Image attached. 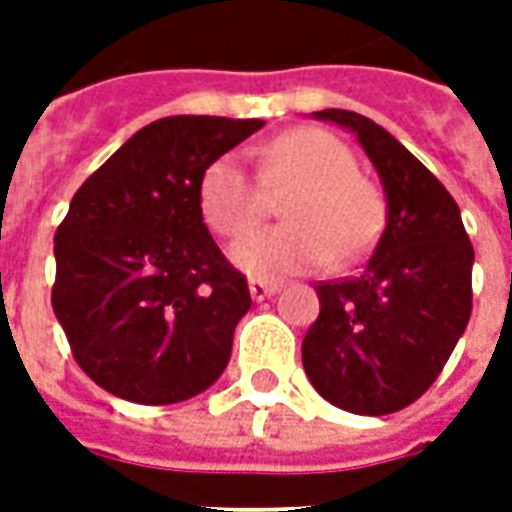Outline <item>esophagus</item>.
I'll return each mask as SVG.
<instances>
[{
  "mask_svg": "<svg viewBox=\"0 0 512 512\" xmlns=\"http://www.w3.org/2000/svg\"><path fill=\"white\" fill-rule=\"evenodd\" d=\"M277 290L279 288L274 285V282H263V279H252V282H249V296H252L255 301L268 299V296H274Z\"/></svg>",
  "mask_w": 512,
  "mask_h": 512,
  "instance_id": "obj_1",
  "label": "esophagus"
}]
</instances>
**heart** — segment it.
<instances>
[{"label": "heart", "instance_id": "b5f03b06", "mask_svg": "<svg viewBox=\"0 0 512 512\" xmlns=\"http://www.w3.org/2000/svg\"><path fill=\"white\" fill-rule=\"evenodd\" d=\"M285 194V224L257 230L233 244L244 274L282 279L307 274L329 260L351 263L376 244L384 224L378 189L356 175L343 139L321 128H296L260 150V180L238 156H219L200 180V208L211 230L227 238L249 233L268 208V194Z\"/></svg>", "mask_w": 512, "mask_h": 512}]
</instances>
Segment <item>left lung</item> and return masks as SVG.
I'll list each match as a JSON object with an SVG mask.
<instances>
[{"instance_id": "1", "label": "left lung", "mask_w": 512, "mask_h": 512, "mask_svg": "<svg viewBox=\"0 0 512 512\" xmlns=\"http://www.w3.org/2000/svg\"><path fill=\"white\" fill-rule=\"evenodd\" d=\"M312 117L359 139L384 186L386 227L356 277L315 288L321 315L301 362L332 406L381 417L425 395L466 332L474 249L458 202L386 128L348 109Z\"/></svg>"}]
</instances>
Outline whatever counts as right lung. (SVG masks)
<instances>
[{
  "mask_svg": "<svg viewBox=\"0 0 512 512\" xmlns=\"http://www.w3.org/2000/svg\"><path fill=\"white\" fill-rule=\"evenodd\" d=\"M263 120L175 115L139 128L73 194L51 307L73 359L115 397L167 406L222 376L252 299L202 222L211 161Z\"/></svg>",
  "mask_w": 512,
  "mask_h": 512,
  "instance_id": "obj_1",
  "label": "right lung"
}]
</instances>
